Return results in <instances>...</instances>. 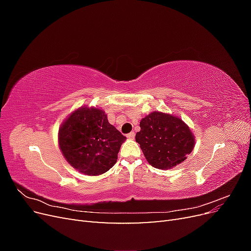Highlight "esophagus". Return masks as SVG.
Listing matches in <instances>:
<instances>
[{
    "mask_svg": "<svg viewBox=\"0 0 251 251\" xmlns=\"http://www.w3.org/2000/svg\"><path fill=\"white\" fill-rule=\"evenodd\" d=\"M126 137H127V138H130V139H133V138L135 137V133H134V132L128 133V134L126 135Z\"/></svg>",
    "mask_w": 251,
    "mask_h": 251,
    "instance_id": "obj_1",
    "label": "esophagus"
}]
</instances>
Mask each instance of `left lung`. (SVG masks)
Segmentation results:
<instances>
[{
	"label": "left lung",
	"instance_id": "8db88e82",
	"mask_svg": "<svg viewBox=\"0 0 251 251\" xmlns=\"http://www.w3.org/2000/svg\"><path fill=\"white\" fill-rule=\"evenodd\" d=\"M135 139L149 163L157 169H171L184 161L194 150L195 139L180 118L153 112L140 121Z\"/></svg>",
	"mask_w": 251,
	"mask_h": 251
}]
</instances>
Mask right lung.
I'll return each instance as SVG.
<instances>
[{
  "label": "right lung",
  "mask_w": 251,
  "mask_h": 251,
  "mask_svg": "<svg viewBox=\"0 0 251 251\" xmlns=\"http://www.w3.org/2000/svg\"><path fill=\"white\" fill-rule=\"evenodd\" d=\"M58 140L60 151L74 169L96 176L116 163L126 137L109 124L102 110L80 108L63 124Z\"/></svg>",
  "instance_id": "obj_1"
}]
</instances>
